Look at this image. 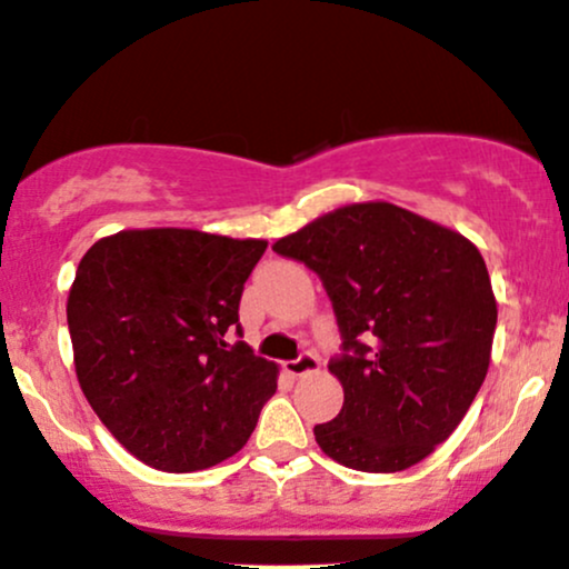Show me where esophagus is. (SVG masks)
I'll return each instance as SVG.
<instances>
[{
	"label": "esophagus",
	"mask_w": 569,
	"mask_h": 569,
	"mask_svg": "<svg viewBox=\"0 0 569 569\" xmlns=\"http://www.w3.org/2000/svg\"><path fill=\"white\" fill-rule=\"evenodd\" d=\"M284 369H287V375H292V377L308 375V371H317L319 369V356L311 353V350H303V353H300L298 359L287 361Z\"/></svg>",
	"instance_id": "34e87169"
}]
</instances>
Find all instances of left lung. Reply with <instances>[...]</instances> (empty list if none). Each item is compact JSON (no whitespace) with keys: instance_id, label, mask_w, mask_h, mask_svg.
Returning a JSON list of instances; mask_svg holds the SVG:
<instances>
[{"instance_id":"8db88e82","label":"left lung","mask_w":569,"mask_h":569,"mask_svg":"<svg viewBox=\"0 0 569 569\" xmlns=\"http://www.w3.org/2000/svg\"><path fill=\"white\" fill-rule=\"evenodd\" d=\"M325 284L346 401L313 435L359 472H401L459 427L488 375L496 298L467 237L390 202H356L273 244Z\"/></svg>"}]
</instances>
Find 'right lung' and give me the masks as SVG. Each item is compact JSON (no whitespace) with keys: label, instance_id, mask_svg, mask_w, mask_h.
<instances>
[{"label":"right lung","instance_id":"right-lung-1","mask_svg":"<svg viewBox=\"0 0 569 569\" xmlns=\"http://www.w3.org/2000/svg\"><path fill=\"white\" fill-rule=\"evenodd\" d=\"M263 240L131 229L94 242L68 296L76 375L126 451L163 472L248 443L277 363L242 338L240 298Z\"/></svg>","mask_w":569,"mask_h":569}]
</instances>
